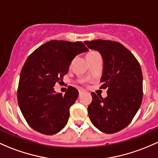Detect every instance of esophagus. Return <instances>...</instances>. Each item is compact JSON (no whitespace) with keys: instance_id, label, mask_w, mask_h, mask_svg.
I'll return each mask as SVG.
<instances>
[{"instance_id":"esophagus-1","label":"esophagus","mask_w":158,"mask_h":158,"mask_svg":"<svg viewBox=\"0 0 158 158\" xmlns=\"http://www.w3.org/2000/svg\"><path fill=\"white\" fill-rule=\"evenodd\" d=\"M85 92H86V91H85V90H84V89H79V94H82V93H85Z\"/></svg>"}]
</instances>
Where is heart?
I'll list each match as a JSON object with an SVG mask.
<instances>
[{"label":"heart","instance_id":"heart-1","mask_svg":"<svg viewBox=\"0 0 158 158\" xmlns=\"http://www.w3.org/2000/svg\"><path fill=\"white\" fill-rule=\"evenodd\" d=\"M97 55H99V54L98 52H96V51H91V52L88 53V54H86V59H87V60L89 61V60L92 59L93 57H95V56Z\"/></svg>","mask_w":158,"mask_h":158}]
</instances>
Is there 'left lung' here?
Wrapping results in <instances>:
<instances>
[{"mask_svg": "<svg viewBox=\"0 0 158 158\" xmlns=\"http://www.w3.org/2000/svg\"><path fill=\"white\" fill-rule=\"evenodd\" d=\"M98 51L104 61L100 89H107L103 98L92 93L88 107L93 125L104 133H115L126 128L139 110L143 96L142 73L135 56L117 41L93 40L84 41Z\"/></svg>", "mask_w": 158, "mask_h": 158, "instance_id": "8db88e82", "label": "left lung"}]
</instances>
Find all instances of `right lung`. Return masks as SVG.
<instances>
[{"mask_svg": "<svg viewBox=\"0 0 158 158\" xmlns=\"http://www.w3.org/2000/svg\"><path fill=\"white\" fill-rule=\"evenodd\" d=\"M89 49L81 41L52 40L35 50L25 62L19 76L17 101L27 123L44 135L57 133L68 122L69 108L79 92L69 86L65 94L56 93L77 54Z\"/></svg>", "mask_w": 158, "mask_h": 158, "instance_id": "1", "label": "right lung"}]
</instances>
